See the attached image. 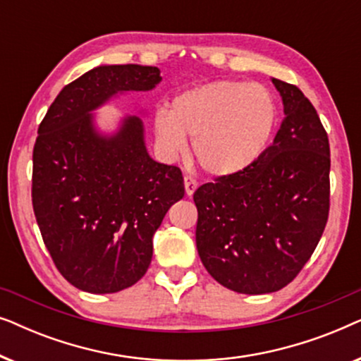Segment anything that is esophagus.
<instances>
[{
	"label": "esophagus",
	"mask_w": 361,
	"mask_h": 361,
	"mask_svg": "<svg viewBox=\"0 0 361 361\" xmlns=\"http://www.w3.org/2000/svg\"><path fill=\"white\" fill-rule=\"evenodd\" d=\"M184 185H185V194L190 197L192 194H194L195 189H197V185H199V184H197V180L194 179V177L185 176L184 177Z\"/></svg>",
	"instance_id": "obj_1"
}]
</instances>
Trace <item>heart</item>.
I'll use <instances>...</instances> for the list:
<instances>
[{
	"mask_svg": "<svg viewBox=\"0 0 361 361\" xmlns=\"http://www.w3.org/2000/svg\"><path fill=\"white\" fill-rule=\"evenodd\" d=\"M278 108L273 93L259 83L220 80L184 92L171 113L154 116L162 149L177 154L192 137V152L202 169L230 176L246 169L268 146Z\"/></svg>",
	"mask_w": 361,
	"mask_h": 361,
	"instance_id": "heart-1",
	"label": "heart"
}]
</instances>
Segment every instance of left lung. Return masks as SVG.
Wrapping results in <instances>:
<instances>
[{"instance_id":"left-lung-1","label":"left lung","mask_w":361,"mask_h":361,"mask_svg":"<svg viewBox=\"0 0 361 361\" xmlns=\"http://www.w3.org/2000/svg\"><path fill=\"white\" fill-rule=\"evenodd\" d=\"M284 121L246 169L194 194L195 241L212 278L240 294H268L300 273L329 220L330 146L309 98L273 78Z\"/></svg>"}]
</instances>
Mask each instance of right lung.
<instances>
[{
    "label": "right lung",
    "mask_w": 361,
    "mask_h": 361,
    "mask_svg": "<svg viewBox=\"0 0 361 361\" xmlns=\"http://www.w3.org/2000/svg\"><path fill=\"white\" fill-rule=\"evenodd\" d=\"M149 66H102L61 90L37 130L32 209L44 245L77 289L111 294L136 284L152 258V235L184 197L177 166L151 159L142 121L126 118L115 136L93 128L90 111L115 93L151 90Z\"/></svg>",
    "instance_id": "add662e5"
}]
</instances>
